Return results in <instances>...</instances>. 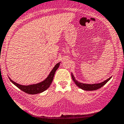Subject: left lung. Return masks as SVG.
Segmentation results:
<instances>
[{
    "label": "left lung",
    "mask_w": 124,
    "mask_h": 124,
    "mask_svg": "<svg viewBox=\"0 0 124 124\" xmlns=\"http://www.w3.org/2000/svg\"><path fill=\"white\" fill-rule=\"evenodd\" d=\"M71 76L74 82L75 83V84H76L80 88L85 91H94L99 89V88H102L103 85H105L110 80L111 78V77L109 78H108L107 80H106L104 82H102V83H97V84H85V83H80V82H78L77 80H76L72 74H71Z\"/></svg>",
    "instance_id": "1"
}]
</instances>
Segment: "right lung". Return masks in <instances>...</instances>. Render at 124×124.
Instances as JSON below:
<instances>
[{
  "label": "right lung",
  "instance_id": "1",
  "mask_svg": "<svg viewBox=\"0 0 124 124\" xmlns=\"http://www.w3.org/2000/svg\"><path fill=\"white\" fill-rule=\"evenodd\" d=\"M59 66H60V63H57V64L55 66L54 69L52 70V71L50 72L49 76L47 77V78L45 80H44L43 82H41V83H37V84L31 85L29 86L21 85L17 84L16 82H13V81L11 79H10V78H9V79H10V81H11L15 86H16L19 89L22 90V91L30 94H38V93H42V92L46 91L49 86H50V85H51L52 82L53 81V79H54V75H55V72H56V70H57V69L58 68Z\"/></svg>",
  "mask_w": 124,
  "mask_h": 124
}]
</instances>
